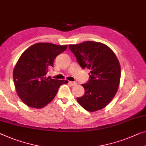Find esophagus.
<instances>
[{"label":"esophagus","instance_id":"34e87169","mask_svg":"<svg viewBox=\"0 0 146 146\" xmlns=\"http://www.w3.org/2000/svg\"><path fill=\"white\" fill-rule=\"evenodd\" d=\"M69 83L71 84V85L73 86H75V85H77V83L76 82H73V81H69Z\"/></svg>","mask_w":146,"mask_h":146}]
</instances>
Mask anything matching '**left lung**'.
<instances>
[{"label":"left lung","mask_w":146,"mask_h":146,"mask_svg":"<svg viewBox=\"0 0 146 146\" xmlns=\"http://www.w3.org/2000/svg\"><path fill=\"white\" fill-rule=\"evenodd\" d=\"M69 48L82 69L90 70V80L82 84L84 96L77 100L90 112L102 110L108 105L116 94L121 79V66L116 55L102 42L86 41Z\"/></svg>","instance_id":"1"}]
</instances>
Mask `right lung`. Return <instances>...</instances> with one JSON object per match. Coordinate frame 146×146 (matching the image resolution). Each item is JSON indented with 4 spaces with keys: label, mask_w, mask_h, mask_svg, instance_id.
Instances as JSON below:
<instances>
[{
    "label": "right lung",
    "mask_w": 146,
    "mask_h": 146,
    "mask_svg": "<svg viewBox=\"0 0 146 146\" xmlns=\"http://www.w3.org/2000/svg\"><path fill=\"white\" fill-rule=\"evenodd\" d=\"M67 45L38 42L28 48L17 60L13 71L16 92L29 107L40 109L53 100L62 84L67 80L46 77L56 56Z\"/></svg>",
    "instance_id": "add662e5"
}]
</instances>
